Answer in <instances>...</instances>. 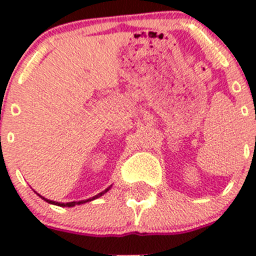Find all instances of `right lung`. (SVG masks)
Listing matches in <instances>:
<instances>
[{"label": "right lung", "instance_id": "right-lung-1", "mask_svg": "<svg viewBox=\"0 0 256 256\" xmlns=\"http://www.w3.org/2000/svg\"><path fill=\"white\" fill-rule=\"evenodd\" d=\"M108 188H110V187H108ZM108 188H106L105 191L104 192H101V194H98V195H96V196H94V198H88V200H82V201H73V202H66V204H64V202H56V201H51V200H47V198H42V196L40 195H38V196H40V198H44V201H47V202H50V204H54V205H58V206H68V208H72V206H76V205H80V204H83V202H88V201H91V200H94V198H100V196H102L104 194H105V192H108Z\"/></svg>", "mask_w": 256, "mask_h": 256}]
</instances>
